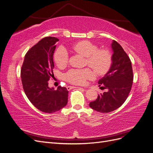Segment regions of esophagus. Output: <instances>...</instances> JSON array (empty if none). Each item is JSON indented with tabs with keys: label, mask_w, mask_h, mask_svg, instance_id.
<instances>
[{
	"label": "esophagus",
	"mask_w": 153,
	"mask_h": 153,
	"mask_svg": "<svg viewBox=\"0 0 153 153\" xmlns=\"http://www.w3.org/2000/svg\"><path fill=\"white\" fill-rule=\"evenodd\" d=\"M74 88H76V87H74V86H68V87H67V89H68V90H70V89H74ZM84 89L85 90V89Z\"/></svg>",
	"instance_id": "obj_1"
}]
</instances>
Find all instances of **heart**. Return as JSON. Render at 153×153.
Listing matches in <instances>:
<instances>
[{"label":"heart","instance_id":"obj_1","mask_svg":"<svg viewBox=\"0 0 153 153\" xmlns=\"http://www.w3.org/2000/svg\"><path fill=\"white\" fill-rule=\"evenodd\" d=\"M73 50L76 53L86 58V64L96 74L102 76L107 73L112 66V55L108 49H99L96 45L89 41H81L74 45ZM54 61L59 68L65 67L69 61L66 51L59 48L54 54ZM94 76L90 69H71L66 75V80L72 84L83 85L87 80Z\"/></svg>","mask_w":153,"mask_h":153}]
</instances>
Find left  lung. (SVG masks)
Segmentation results:
<instances>
[{"instance_id": "8db88e82", "label": "left lung", "mask_w": 153, "mask_h": 153, "mask_svg": "<svg viewBox=\"0 0 153 153\" xmlns=\"http://www.w3.org/2000/svg\"><path fill=\"white\" fill-rule=\"evenodd\" d=\"M112 63L109 71L98 81L103 89L106 91L98 95L89 106L101 113H108L119 108L126 101L130 92L133 73L131 60L123 47L117 41H113Z\"/></svg>"}]
</instances>
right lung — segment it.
Here are the masks:
<instances>
[{"instance_id": "right-lung-1", "label": "right lung", "mask_w": 153, "mask_h": 153, "mask_svg": "<svg viewBox=\"0 0 153 153\" xmlns=\"http://www.w3.org/2000/svg\"><path fill=\"white\" fill-rule=\"evenodd\" d=\"M59 39L46 37L33 46L25 55L21 78L25 93L36 108L45 113H53L68 103V91L59 86L57 90L48 87L53 76V55Z\"/></svg>"}]
</instances>
